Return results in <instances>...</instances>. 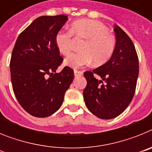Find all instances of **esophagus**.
Segmentation results:
<instances>
[{"mask_svg":"<svg viewBox=\"0 0 152 152\" xmlns=\"http://www.w3.org/2000/svg\"><path fill=\"white\" fill-rule=\"evenodd\" d=\"M74 73H75V77H78V76H82L83 75L82 71H77V70H75V71H74Z\"/></svg>","mask_w":152,"mask_h":152,"instance_id":"1","label":"esophagus"}]
</instances>
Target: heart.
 <instances>
[{"mask_svg":"<svg viewBox=\"0 0 152 152\" xmlns=\"http://www.w3.org/2000/svg\"><path fill=\"white\" fill-rule=\"evenodd\" d=\"M81 36L86 42L80 52H74L67 58L64 64L74 68L88 65L92 61L95 65L107 63L116 49V40L109 33V29L102 23L93 20H79L72 24L71 30L60 29L55 36L58 50L67 56L72 49V36Z\"/></svg>","mask_w":152,"mask_h":152,"instance_id":"heart-1","label":"heart"}]
</instances>
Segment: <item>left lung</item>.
Segmentation results:
<instances>
[{
    "label": "left lung",
    "instance_id": "left-lung-1",
    "mask_svg": "<svg viewBox=\"0 0 152 152\" xmlns=\"http://www.w3.org/2000/svg\"><path fill=\"white\" fill-rule=\"evenodd\" d=\"M114 32L116 45L110 59L84 73L87 80L83 92L86 107L103 119L116 118L127 108L135 94L139 76V58L133 42L117 25Z\"/></svg>",
    "mask_w": 152,
    "mask_h": 152
}]
</instances>
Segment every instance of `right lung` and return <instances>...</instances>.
I'll use <instances>...</instances> for the list:
<instances>
[{
	"mask_svg": "<svg viewBox=\"0 0 152 152\" xmlns=\"http://www.w3.org/2000/svg\"><path fill=\"white\" fill-rule=\"evenodd\" d=\"M67 20L65 15L38 17L19 35L13 47L10 62L13 93L21 107L36 117L55 113L73 81L70 67L56 72L63 58L55 36Z\"/></svg>",
	"mask_w": 152,
	"mask_h": 152,
	"instance_id": "right-lung-1",
	"label": "right lung"
}]
</instances>
